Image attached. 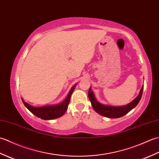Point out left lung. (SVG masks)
I'll return each instance as SVG.
<instances>
[{
    "instance_id": "left-lung-1",
    "label": "left lung",
    "mask_w": 159,
    "mask_h": 159,
    "mask_svg": "<svg viewBox=\"0 0 159 159\" xmlns=\"http://www.w3.org/2000/svg\"><path fill=\"white\" fill-rule=\"evenodd\" d=\"M143 90V86H142L140 90L139 95L135 99L133 100L132 102L127 105L121 106V107H115L111 105H105V104H101L96 99L95 96H94L93 92L92 91V88L89 87L88 92L89 99L92 103V106L93 107V109L95 110L96 112L101 116L109 117V118H118L122 117L125 115L127 114L129 111H130L133 108L135 107L137 104L139 102L141 98Z\"/></svg>"
}]
</instances>
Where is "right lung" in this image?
<instances>
[{
  "instance_id": "obj_1",
  "label": "right lung",
  "mask_w": 159,
  "mask_h": 159,
  "mask_svg": "<svg viewBox=\"0 0 159 159\" xmlns=\"http://www.w3.org/2000/svg\"><path fill=\"white\" fill-rule=\"evenodd\" d=\"M76 85V84L72 87V89H70L66 98L61 103L57 104V105H48L40 107H35L30 105L27 102H25V100L22 98V102L33 114H34L35 116L41 118L42 120H49L56 119V118L61 117L66 113V111L67 109V107H68V104L70 103L71 95H72Z\"/></svg>"
}]
</instances>
